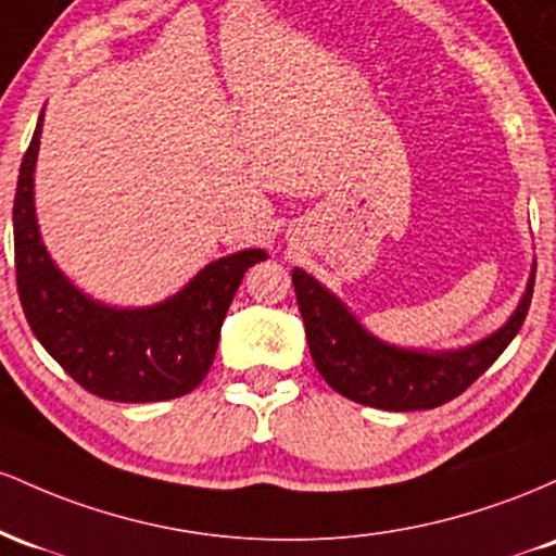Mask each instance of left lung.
I'll list each match as a JSON object with an SVG mask.
<instances>
[{
	"label": "left lung",
	"instance_id": "obj_1",
	"mask_svg": "<svg viewBox=\"0 0 556 556\" xmlns=\"http://www.w3.org/2000/svg\"><path fill=\"white\" fill-rule=\"evenodd\" d=\"M535 271L518 311L500 331L457 353H413L374 340L314 277L292 271L311 358L342 397L381 410H429L463 394L515 340L531 308Z\"/></svg>",
	"mask_w": 556,
	"mask_h": 556
}]
</instances>
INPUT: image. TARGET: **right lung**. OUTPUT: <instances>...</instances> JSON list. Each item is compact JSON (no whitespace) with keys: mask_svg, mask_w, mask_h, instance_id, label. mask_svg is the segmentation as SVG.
Segmentation results:
<instances>
[{"mask_svg":"<svg viewBox=\"0 0 556 556\" xmlns=\"http://www.w3.org/2000/svg\"><path fill=\"white\" fill-rule=\"evenodd\" d=\"M43 114L17 175L15 277L36 340L86 392L114 402H159L193 392L212 368L235 292L264 251L214 261L167 303L114 311L80 295L41 245L34 214V164Z\"/></svg>","mask_w":556,"mask_h":556,"instance_id":"obj_1","label":"right lung"}]
</instances>
